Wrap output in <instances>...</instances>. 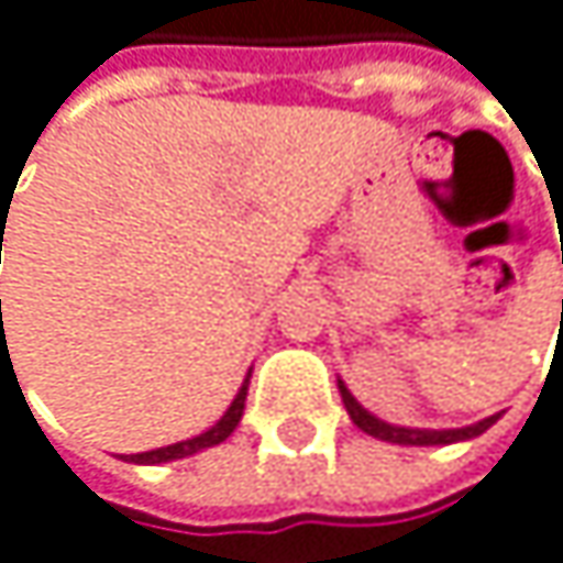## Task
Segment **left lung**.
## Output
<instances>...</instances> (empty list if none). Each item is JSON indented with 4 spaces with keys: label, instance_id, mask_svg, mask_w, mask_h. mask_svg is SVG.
I'll list each match as a JSON object with an SVG mask.
<instances>
[{
    "label": "left lung",
    "instance_id": "1",
    "mask_svg": "<svg viewBox=\"0 0 563 563\" xmlns=\"http://www.w3.org/2000/svg\"><path fill=\"white\" fill-rule=\"evenodd\" d=\"M340 396H343V406L350 412V419L373 439L379 442H393V445H452V442H468V439H478L482 432H488L498 416H488L475 426H462V429H409V426H393L379 416H373L369 409H363L356 402V396L346 389V383L340 379Z\"/></svg>",
    "mask_w": 563,
    "mask_h": 563
}]
</instances>
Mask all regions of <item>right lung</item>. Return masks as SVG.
Segmentation results:
<instances>
[{"label": "right lung", "mask_w": 563, "mask_h": 563, "mask_svg": "<svg viewBox=\"0 0 563 563\" xmlns=\"http://www.w3.org/2000/svg\"><path fill=\"white\" fill-rule=\"evenodd\" d=\"M246 386H250V373L243 379V386L236 389L230 409L200 435L194 439H184V442H174V445H164V449H151V452H137V455H124V462H134V465H164V462H174V459H187V455H197L203 449H213L220 442L230 439V432L240 426V416H243V402H246Z\"/></svg>", "instance_id": "add662e5"}]
</instances>
